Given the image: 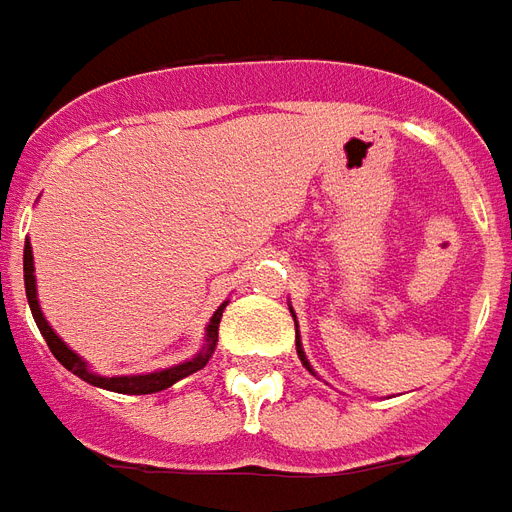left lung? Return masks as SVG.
Here are the masks:
<instances>
[{"mask_svg": "<svg viewBox=\"0 0 512 512\" xmlns=\"http://www.w3.org/2000/svg\"><path fill=\"white\" fill-rule=\"evenodd\" d=\"M293 318H296V315H293ZM296 332H299V326H296ZM296 351H299V359H301V365L307 367V370H310V373H312L310 362H307V356H304V348H301V340H299V334H296Z\"/></svg>", "mask_w": 512, "mask_h": 512, "instance_id": "8db88e82", "label": "left lung"}]
</instances>
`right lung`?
Segmentation results:
<instances>
[{"instance_id":"1","label":"right lung","mask_w":512,"mask_h":512,"mask_svg":"<svg viewBox=\"0 0 512 512\" xmlns=\"http://www.w3.org/2000/svg\"><path fill=\"white\" fill-rule=\"evenodd\" d=\"M24 288H27V301H29V310H32V318L38 323L40 334H43V340L51 348V354L60 359V365L65 370H71L73 376H79L82 381L93 386H101V389H109V392H120V395H153V392H161V389H167L180 378L191 376V373H197L202 367L208 365V359H211L213 348H216V337H219V321H222V312L227 307V301H224L219 310L213 312L211 323H208V329H205V345H202V351L189 362H180L175 367H167V370H156V373H145V376H98L93 373L87 362H84L82 356L73 354L68 345L62 343L57 332L51 329L46 318H43V312H40L38 304V285H35V263H32V246L29 241L24 244Z\"/></svg>"}]
</instances>
